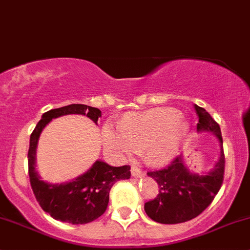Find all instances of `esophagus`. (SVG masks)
Listing matches in <instances>:
<instances>
[{
	"label": "esophagus",
	"instance_id": "34e87169",
	"mask_svg": "<svg viewBox=\"0 0 250 250\" xmlns=\"http://www.w3.org/2000/svg\"><path fill=\"white\" fill-rule=\"evenodd\" d=\"M130 172H132V175L135 176V178H140V176L145 175V173L143 172V169H140L139 167H135V166H133Z\"/></svg>",
	"mask_w": 250,
	"mask_h": 250
}]
</instances>
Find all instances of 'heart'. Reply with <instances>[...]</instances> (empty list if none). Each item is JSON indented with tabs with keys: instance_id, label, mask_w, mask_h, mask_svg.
<instances>
[{
	"instance_id": "heart-1",
	"label": "heart",
	"mask_w": 250,
	"mask_h": 250,
	"mask_svg": "<svg viewBox=\"0 0 250 250\" xmlns=\"http://www.w3.org/2000/svg\"><path fill=\"white\" fill-rule=\"evenodd\" d=\"M188 130L178 110L156 109L129 113L121 123L109 121L103 127V139L113 157L125 158L144 150L150 165L161 166L174 157Z\"/></svg>"
}]
</instances>
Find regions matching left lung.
<instances>
[{"instance_id":"8db88e82","label":"left lung","mask_w":250,"mask_h":250,"mask_svg":"<svg viewBox=\"0 0 250 250\" xmlns=\"http://www.w3.org/2000/svg\"><path fill=\"white\" fill-rule=\"evenodd\" d=\"M198 116V132H210L220 141V157L207 175L188 169L183 156H178L169 166L160 170H151L147 175L157 181V197L145 203L146 214L161 224L185 223L200 215L213 202L220 190L225 170L223 137L218 123L203 107L195 105Z\"/></svg>"}]
</instances>
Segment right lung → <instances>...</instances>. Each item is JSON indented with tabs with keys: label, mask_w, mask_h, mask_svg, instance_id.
<instances>
[{
	"label": "right lung",
	"mask_w": 250,
	"mask_h": 250,
	"mask_svg": "<svg viewBox=\"0 0 250 250\" xmlns=\"http://www.w3.org/2000/svg\"><path fill=\"white\" fill-rule=\"evenodd\" d=\"M71 113L87 115L94 123L102 117L99 109L83 104H71L44 112L30 137L27 162L30 184L41 208L55 220L78 225L90 223L105 213L111 188L118 180L130 178V167H111L103 161H97L90 169L70 183L49 184L41 180L35 169L40 134L53 118Z\"/></svg>",
	"instance_id": "1"
}]
</instances>
